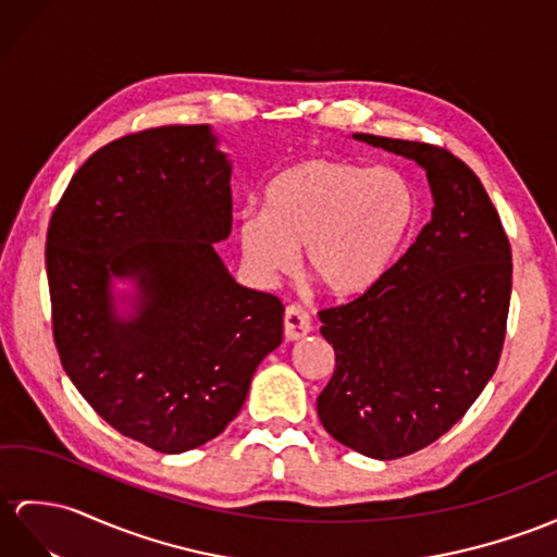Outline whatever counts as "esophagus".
<instances>
[{
    "label": "esophagus",
    "mask_w": 557,
    "mask_h": 557,
    "mask_svg": "<svg viewBox=\"0 0 557 557\" xmlns=\"http://www.w3.org/2000/svg\"><path fill=\"white\" fill-rule=\"evenodd\" d=\"M311 331L309 314L297 305H288L286 314H283V333H286L288 341H300Z\"/></svg>",
    "instance_id": "1"
}]
</instances>
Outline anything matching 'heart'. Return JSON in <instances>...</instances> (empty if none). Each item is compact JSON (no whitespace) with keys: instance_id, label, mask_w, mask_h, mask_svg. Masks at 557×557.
Wrapping results in <instances>:
<instances>
[{"instance_id":"b5f03b06","label":"heart","mask_w":557,"mask_h":557,"mask_svg":"<svg viewBox=\"0 0 557 557\" xmlns=\"http://www.w3.org/2000/svg\"><path fill=\"white\" fill-rule=\"evenodd\" d=\"M416 220L404 174L337 158H307L262 191V212L238 214L240 257L271 283L290 274L302 248L307 274L335 297L371 290L395 262Z\"/></svg>"}]
</instances>
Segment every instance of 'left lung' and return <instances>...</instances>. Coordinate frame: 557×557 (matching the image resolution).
Masks as SVG:
<instances>
[{
	"instance_id": "left-lung-1",
	"label": "left lung",
	"mask_w": 557,
	"mask_h": 557,
	"mask_svg": "<svg viewBox=\"0 0 557 557\" xmlns=\"http://www.w3.org/2000/svg\"><path fill=\"white\" fill-rule=\"evenodd\" d=\"M416 160L432 220L371 290L319 311L335 371L317 399L333 440L392 460L449 432L494 375L506 341L512 252L494 202L442 146L355 134Z\"/></svg>"
}]
</instances>
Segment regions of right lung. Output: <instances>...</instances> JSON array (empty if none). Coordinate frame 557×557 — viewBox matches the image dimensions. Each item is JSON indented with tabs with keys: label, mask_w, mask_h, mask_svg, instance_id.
<instances>
[{
	"label": "right lung",
	"mask_w": 557,
	"mask_h": 557,
	"mask_svg": "<svg viewBox=\"0 0 557 557\" xmlns=\"http://www.w3.org/2000/svg\"><path fill=\"white\" fill-rule=\"evenodd\" d=\"M208 125H168L99 148L47 232L51 329L63 371L120 435L160 454L210 442L283 341L276 295L243 288L214 243L232 234V162ZM111 275L138 281L114 317Z\"/></svg>",
	"instance_id": "right-lung-1"
}]
</instances>
